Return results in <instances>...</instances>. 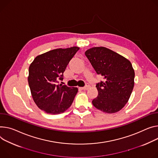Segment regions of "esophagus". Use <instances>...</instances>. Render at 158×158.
Masks as SVG:
<instances>
[{
    "mask_svg": "<svg viewBox=\"0 0 158 158\" xmlns=\"http://www.w3.org/2000/svg\"><path fill=\"white\" fill-rule=\"evenodd\" d=\"M89 88H90L89 85V84H86V85H85V86L82 87V88H80V89H81L82 90H88Z\"/></svg>",
    "mask_w": 158,
    "mask_h": 158,
    "instance_id": "1",
    "label": "esophagus"
}]
</instances>
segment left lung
<instances>
[{
  "mask_svg": "<svg viewBox=\"0 0 158 158\" xmlns=\"http://www.w3.org/2000/svg\"><path fill=\"white\" fill-rule=\"evenodd\" d=\"M85 55L96 73L104 79L96 84L98 95L92 101L93 106L105 113L118 112L128 102L134 86L131 62L103 47L89 48Z\"/></svg>",
  "mask_w": 158,
  "mask_h": 158,
  "instance_id": "1",
  "label": "left lung"
}]
</instances>
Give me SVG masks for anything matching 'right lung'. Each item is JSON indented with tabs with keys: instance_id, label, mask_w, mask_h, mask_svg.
I'll use <instances>...</instances> for the list:
<instances>
[{
	"instance_id": "obj_1",
	"label": "right lung",
	"mask_w": 158,
	"mask_h": 158,
	"mask_svg": "<svg viewBox=\"0 0 158 158\" xmlns=\"http://www.w3.org/2000/svg\"><path fill=\"white\" fill-rule=\"evenodd\" d=\"M78 47L56 48L39 55L29 67L27 80L33 101L41 110L48 114L64 113L73 103L78 91L58 84Z\"/></svg>"
}]
</instances>
